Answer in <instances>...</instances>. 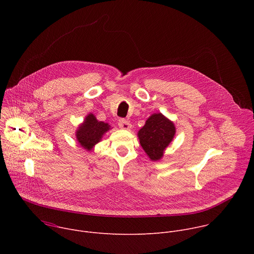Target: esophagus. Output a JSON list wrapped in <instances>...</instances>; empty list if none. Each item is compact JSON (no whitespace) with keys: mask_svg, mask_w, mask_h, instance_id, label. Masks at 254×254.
Listing matches in <instances>:
<instances>
[{"mask_svg":"<svg viewBox=\"0 0 254 254\" xmlns=\"http://www.w3.org/2000/svg\"><path fill=\"white\" fill-rule=\"evenodd\" d=\"M119 127L122 129H130L131 128V125L129 122L126 121V120H120L119 121Z\"/></svg>","mask_w":254,"mask_h":254,"instance_id":"obj_1","label":"esophagus"}]
</instances>
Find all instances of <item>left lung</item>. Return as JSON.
I'll return each instance as SVG.
<instances>
[{"label": "left lung", "mask_w": 254, "mask_h": 254, "mask_svg": "<svg viewBox=\"0 0 254 254\" xmlns=\"http://www.w3.org/2000/svg\"><path fill=\"white\" fill-rule=\"evenodd\" d=\"M176 127L174 123L163 114H153L144 126L137 131L139 143L152 161H160L166 149L174 139Z\"/></svg>", "instance_id": "8db88e82"}]
</instances>
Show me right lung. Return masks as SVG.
Masks as SVG:
<instances>
[{
  "label": "right lung",
  "mask_w": 254,
  "mask_h": 254,
  "mask_svg": "<svg viewBox=\"0 0 254 254\" xmlns=\"http://www.w3.org/2000/svg\"><path fill=\"white\" fill-rule=\"evenodd\" d=\"M112 128L107 123L97 121L95 116L90 113L77 127L75 132L76 140L84 150L90 152L95 144L101 140L104 133Z\"/></svg>",
  "instance_id": "right-lung-1"
}]
</instances>
